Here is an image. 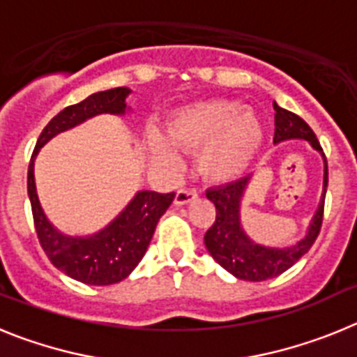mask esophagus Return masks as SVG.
Returning a JSON list of instances; mask_svg holds the SVG:
<instances>
[{
    "label": "esophagus",
    "instance_id": "1",
    "mask_svg": "<svg viewBox=\"0 0 357 357\" xmlns=\"http://www.w3.org/2000/svg\"><path fill=\"white\" fill-rule=\"evenodd\" d=\"M198 197V193L191 188H182L175 195V206H185L189 202H193Z\"/></svg>",
    "mask_w": 357,
    "mask_h": 357
}]
</instances>
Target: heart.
<instances>
[{"instance_id":"b5f03b06","label":"heart","mask_w":357,"mask_h":357,"mask_svg":"<svg viewBox=\"0 0 357 357\" xmlns=\"http://www.w3.org/2000/svg\"><path fill=\"white\" fill-rule=\"evenodd\" d=\"M166 135L157 128L146 130L144 144L151 159L160 166H173L178 160L173 146L197 151L198 175L209 184L222 185L245 175L263 144L264 130L252 109L236 100L214 98L173 110Z\"/></svg>"}]
</instances>
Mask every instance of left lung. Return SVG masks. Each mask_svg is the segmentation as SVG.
<instances>
[{
    "mask_svg": "<svg viewBox=\"0 0 357 357\" xmlns=\"http://www.w3.org/2000/svg\"><path fill=\"white\" fill-rule=\"evenodd\" d=\"M273 110H275L273 143L277 144L288 139H304L321 153V157H324V193H321L318 209L311 223H309V229L304 238L291 247L272 248L252 241L241 227L239 209H241V200L245 197V191H247V185L252 176H243L239 181L211 188L207 191V198L216 207V220L204 236L206 248L213 255V259L220 266L225 268L227 272L232 273L238 279L252 280V282H261V280L273 279V277L284 273L288 268H291L296 261L301 259L309 248L313 247L314 239L320 234L321 222H324V204H326L327 181H329L327 178L326 153L321 150L311 127L304 119L279 107L275 102H273Z\"/></svg>",
    "mask_w": 357,
    "mask_h": 357,
    "instance_id": "obj_1",
    "label": "left lung"
}]
</instances>
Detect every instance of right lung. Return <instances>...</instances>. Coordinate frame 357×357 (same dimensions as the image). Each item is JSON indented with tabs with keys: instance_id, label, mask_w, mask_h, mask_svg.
<instances>
[{
	"instance_id": "obj_1",
	"label": "right lung",
	"mask_w": 357,
	"mask_h": 357,
	"mask_svg": "<svg viewBox=\"0 0 357 357\" xmlns=\"http://www.w3.org/2000/svg\"><path fill=\"white\" fill-rule=\"evenodd\" d=\"M128 94V87H116L91 94L84 102L61 110L40 132L28 166V197L40 247L53 266L84 284L109 286L127 279L146 254L157 222L172 206L175 193L139 191L105 229L93 236L73 238L59 232L44 214L37 198L33 160L52 137L77 127L85 119L98 114H125Z\"/></svg>"
}]
</instances>
